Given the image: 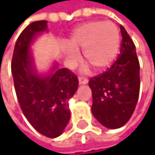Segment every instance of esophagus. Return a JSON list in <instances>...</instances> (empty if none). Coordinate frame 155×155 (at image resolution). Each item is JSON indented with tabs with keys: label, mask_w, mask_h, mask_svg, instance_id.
<instances>
[{
	"label": "esophagus",
	"mask_w": 155,
	"mask_h": 155,
	"mask_svg": "<svg viewBox=\"0 0 155 155\" xmlns=\"http://www.w3.org/2000/svg\"><path fill=\"white\" fill-rule=\"evenodd\" d=\"M78 82L79 84H85L88 82V79L86 78H84V77H79L78 78Z\"/></svg>",
	"instance_id": "obj_1"
}]
</instances>
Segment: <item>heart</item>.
Masks as SVG:
<instances>
[{
  "mask_svg": "<svg viewBox=\"0 0 155 155\" xmlns=\"http://www.w3.org/2000/svg\"><path fill=\"white\" fill-rule=\"evenodd\" d=\"M68 55L77 60V49H83L86 61L96 70H104L114 63L120 48V34L111 22L91 21L74 29Z\"/></svg>",
  "mask_w": 155,
  "mask_h": 155,
  "instance_id": "heart-1",
  "label": "heart"
}]
</instances>
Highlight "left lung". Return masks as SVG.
Segmentation results:
<instances>
[{
  "label": "left lung",
  "mask_w": 155,
  "mask_h": 155,
  "mask_svg": "<svg viewBox=\"0 0 155 155\" xmlns=\"http://www.w3.org/2000/svg\"><path fill=\"white\" fill-rule=\"evenodd\" d=\"M121 45L117 61L89 79L92 91V114L110 129L123 126L134 113L140 93V63L132 38L120 25Z\"/></svg>",
  "instance_id": "1"
}]
</instances>
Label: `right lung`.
<instances>
[{
  "label": "right lung",
  "mask_w": 155,
  "mask_h": 155,
  "mask_svg": "<svg viewBox=\"0 0 155 155\" xmlns=\"http://www.w3.org/2000/svg\"><path fill=\"white\" fill-rule=\"evenodd\" d=\"M46 20L32 22L20 34L13 50L11 73L20 108L28 121L41 135L56 138L71 117L69 100L78 89V79L69 69H58L57 64L45 77L34 69L30 45L46 30Z\"/></svg>",
  "instance_id": "add662e5"
}]
</instances>
